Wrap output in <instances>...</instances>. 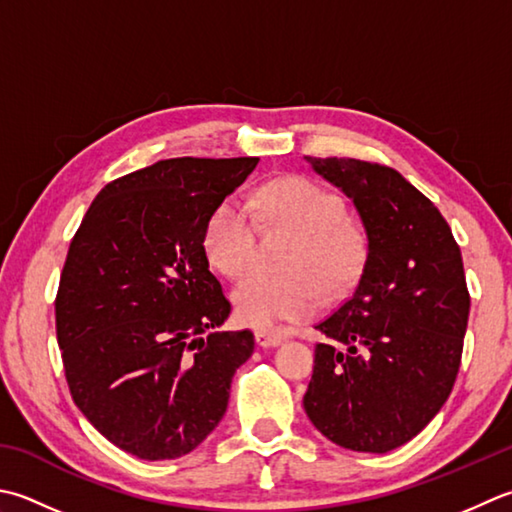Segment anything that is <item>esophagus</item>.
I'll return each mask as SVG.
<instances>
[{"label": "esophagus", "mask_w": 512, "mask_h": 512, "mask_svg": "<svg viewBox=\"0 0 512 512\" xmlns=\"http://www.w3.org/2000/svg\"><path fill=\"white\" fill-rule=\"evenodd\" d=\"M255 342L262 348H273L284 342V337L279 333H273V330H255Z\"/></svg>", "instance_id": "obj_1"}]
</instances>
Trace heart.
I'll return each mask as SVG.
<instances>
[{
	"label": "heart",
	"mask_w": 512,
	"mask_h": 512,
	"mask_svg": "<svg viewBox=\"0 0 512 512\" xmlns=\"http://www.w3.org/2000/svg\"><path fill=\"white\" fill-rule=\"evenodd\" d=\"M259 222L297 235L286 257L288 275L253 273L237 284L233 302L248 326L275 328L313 317L322 290L339 295L364 266V237L348 222L342 197L313 179L282 177L257 190L250 204L226 197L215 206L204 230V250L228 277L244 275L253 264Z\"/></svg>",
	"instance_id": "1"
}]
</instances>
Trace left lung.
<instances>
[{
    "label": "left lung",
    "mask_w": 512,
    "mask_h": 512,
    "mask_svg": "<svg viewBox=\"0 0 512 512\" xmlns=\"http://www.w3.org/2000/svg\"><path fill=\"white\" fill-rule=\"evenodd\" d=\"M353 199L368 248L346 302L317 324L310 422L357 453H388L428 426L453 390L470 295L442 213L397 170L350 157H306Z\"/></svg>",
    "instance_id": "1"
}]
</instances>
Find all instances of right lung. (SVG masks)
Listing matches in <instances>:
<instances>
[{"label":"right lung","mask_w":512,"mask_h":512,"mask_svg":"<svg viewBox=\"0 0 512 512\" xmlns=\"http://www.w3.org/2000/svg\"><path fill=\"white\" fill-rule=\"evenodd\" d=\"M259 157L162 159L99 190L70 242L55 299L77 408L148 462L197 448L226 413L250 330H219L230 302L204 230Z\"/></svg>","instance_id":"right-lung-1"}]
</instances>
